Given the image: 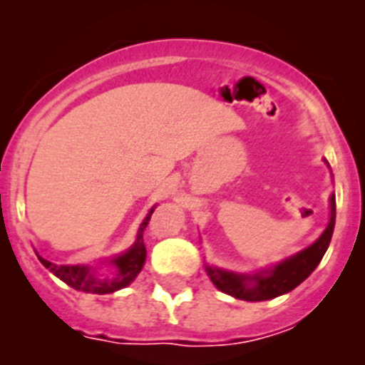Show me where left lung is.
Returning a JSON list of instances; mask_svg holds the SVG:
<instances>
[{
  "mask_svg": "<svg viewBox=\"0 0 365 365\" xmlns=\"http://www.w3.org/2000/svg\"><path fill=\"white\" fill-rule=\"evenodd\" d=\"M334 219H336V201H334L333 193L331 195V219H329L327 228L311 247L287 257L285 261L274 265L272 269L261 270L257 274H237L230 272V270L215 269V267H206V274L210 276L212 283L219 291L237 299H245V302H265V299L287 294L311 276L324 254L327 252V247L333 237Z\"/></svg>",
  "mask_w": 365,
  "mask_h": 365,
  "instance_id": "8db88e82",
  "label": "left lung"
}]
</instances>
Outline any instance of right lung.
<instances>
[{
    "mask_svg": "<svg viewBox=\"0 0 365 365\" xmlns=\"http://www.w3.org/2000/svg\"><path fill=\"white\" fill-rule=\"evenodd\" d=\"M151 214H153V208L144 217V221L140 222L135 243L124 254L111 259V263L117 269L115 278L100 279L98 276L93 274L91 267L87 265H56V263H51V261L43 259L41 256H38V259L41 261V265L45 269H49L56 278H60L63 283H67V285L76 289V291L91 292V294H109V292L120 291V289L128 287L137 278V274L144 267V261H146V245H144L143 234L144 228L148 227V221H150Z\"/></svg>",
    "mask_w": 365,
    "mask_h": 365,
    "instance_id": "add662e5",
    "label": "right lung"
}]
</instances>
